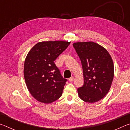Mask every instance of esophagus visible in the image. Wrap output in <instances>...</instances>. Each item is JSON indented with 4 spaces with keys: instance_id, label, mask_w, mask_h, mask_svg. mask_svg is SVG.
<instances>
[{
    "instance_id": "1",
    "label": "esophagus",
    "mask_w": 130,
    "mask_h": 130,
    "mask_svg": "<svg viewBox=\"0 0 130 130\" xmlns=\"http://www.w3.org/2000/svg\"><path fill=\"white\" fill-rule=\"evenodd\" d=\"M74 80V77H71L69 78V81L70 82H72V81H73Z\"/></svg>"
}]
</instances>
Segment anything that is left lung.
<instances>
[{"label": "left lung", "instance_id": "8db88e82", "mask_svg": "<svg viewBox=\"0 0 130 130\" xmlns=\"http://www.w3.org/2000/svg\"><path fill=\"white\" fill-rule=\"evenodd\" d=\"M73 46L83 67L84 85L77 89L81 100L93 103L109 92L114 76L112 59L104 47L93 42H76Z\"/></svg>", "mask_w": 130, "mask_h": 130}]
</instances>
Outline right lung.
I'll use <instances>...</instances> for the list:
<instances>
[{"label":"right lung","mask_w":130,"mask_h":130,"mask_svg":"<svg viewBox=\"0 0 130 130\" xmlns=\"http://www.w3.org/2000/svg\"><path fill=\"white\" fill-rule=\"evenodd\" d=\"M70 43L62 41L40 42L28 53L24 77L30 93L38 102L49 104L62 95L67 80L61 76L54 61Z\"/></svg>","instance_id":"add662e5"}]
</instances>
